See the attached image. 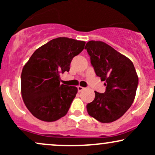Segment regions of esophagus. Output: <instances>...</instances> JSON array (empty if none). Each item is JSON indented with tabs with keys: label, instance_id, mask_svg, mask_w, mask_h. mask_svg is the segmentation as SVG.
Masks as SVG:
<instances>
[{
	"label": "esophagus",
	"instance_id": "34e87169",
	"mask_svg": "<svg viewBox=\"0 0 155 155\" xmlns=\"http://www.w3.org/2000/svg\"><path fill=\"white\" fill-rule=\"evenodd\" d=\"M77 89H78V91H79V92H81L83 90H84L85 88L83 87H81V86H78V87H77Z\"/></svg>",
	"mask_w": 155,
	"mask_h": 155
}]
</instances>
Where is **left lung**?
<instances>
[{
	"label": "left lung",
	"instance_id": "obj_1",
	"mask_svg": "<svg viewBox=\"0 0 155 155\" xmlns=\"http://www.w3.org/2000/svg\"><path fill=\"white\" fill-rule=\"evenodd\" d=\"M87 49L96 75L105 81L104 93L95 91L92 102L87 105L90 116L109 123L123 116L136 97L138 77L129 58L101 41H90Z\"/></svg>",
	"mask_w": 155,
	"mask_h": 155
}]
</instances>
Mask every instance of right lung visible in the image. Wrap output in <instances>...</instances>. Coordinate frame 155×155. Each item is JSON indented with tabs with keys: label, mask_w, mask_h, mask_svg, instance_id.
<instances>
[{
	"label": "right lung",
	"mask_w": 155,
	"mask_h": 155,
	"mask_svg": "<svg viewBox=\"0 0 155 155\" xmlns=\"http://www.w3.org/2000/svg\"><path fill=\"white\" fill-rule=\"evenodd\" d=\"M85 41L66 37L52 39L34 51L22 68L21 92L26 107L35 117L54 122L68 113L78 89L60 84V74L70 70L73 58Z\"/></svg>",
	"instance_id": "1"
}]
</instances>
